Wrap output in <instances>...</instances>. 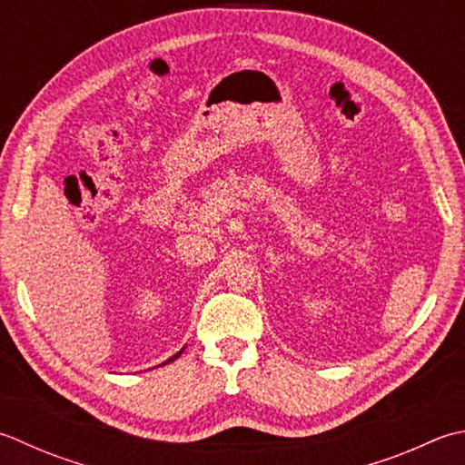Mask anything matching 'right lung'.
<instances>
[{
	"label": "right lung",
	"mask_w": 465,
	"mask_h": 465,
	"mask_svg": "<svg viewBox=\"0 0 465 465\" xmlns=\"http://www.w3.org/2000/svg\"><path fill=\"white\" fill-rule=\"evenodd\" d=\"M183 351H185V347H183V349H181V351H179L177 354H173V357H171V359H167L165 362H163V365H169V362H173V361H175V359H179V357H181V354H183ZM159 367H161V365H159Z\"/></svg>",
	"instance_id": "1"
}]
</instances>
